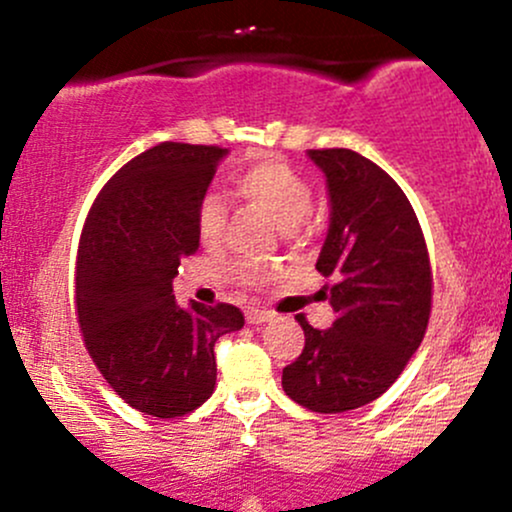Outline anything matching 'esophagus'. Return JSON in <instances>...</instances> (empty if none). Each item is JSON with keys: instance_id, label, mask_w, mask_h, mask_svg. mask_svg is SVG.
Listing matches in <instances>:
<instances>
[{"instance_id": "1", "label": "esophagus", "mask_w": 512, "mask_h": 512, "mask_svg": "<svg viewBox=\"0 0 512 512\" xmlns=\"http://www.w3.org/2000/svg\"><path fill=\"white\" fill-rule=\"evenodd\" d=\"M245 320H248V325H262V322L274 320V313H272V310L248 308V310H245Z\"/></svg>"}]
</instances>
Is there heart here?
Wrapping results in <instances>:
<instances>
[{
  "instance_id": "1",
  "label": "heart",
  "mask_w": 512,
  "mask_h": 512,
  "mask_svg": "<svg viewBox=\"0 0 512 512\" xmlns=\"http://www.w3.org/2000/svg\"><path fill=\"white\" fill-rule=\"evenodd\" d=\"M233 187L243 199L262 209L276 221L281 231L291 233L305 221L313 209V187L284 158L264 156L233 175ZM226 226V207L216 195H204L195 211L197 236L204 245H216ZM236 279L245 286H262L269 269L257 262H240L233 269Z\"/></svg>"
}]
</instances>
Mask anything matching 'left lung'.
Masks as SVG:
<instances>
[{
    "label": "left lung",
    "instance_id": "obj_1",
    "mask_svg": "<svg viewBox=\"0 0 512 512\" xmlns=\"http://www.w3.org/2000/svg\"><path fill=\"white\" fill-rule=\"evenodd\" d=\"M330 192V231L315 269L337 320L305 332L281 385L317 414H342L378 399L402 375L431 317L433 274L419 219L383 168L351 149H310Z\"/></svg>",
    "mask_w": 512,
    "mask_h": 512
}]
</instances>
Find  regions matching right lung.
Segmentation results:
<instances>
[{
  "label": "right lung",
  "mask_w": 512,
  "mask_h": 512,
  "mask_svg": "<svg viewBox=\"0 0 512 512\" xmlns=\"http://www.w3.org/2000/svg\"><path fill=\"white\" fill-rule=\"evenodd\" d=\"M221 146L163 142L103 185L76 252V320L93 363L129 407L158 419L195 411L216 385V339L245 325L240 308H180L173 279L195 255V211Z\"/></svg>",
  "instance_id": "right-lung-1"
}]
</instances>
